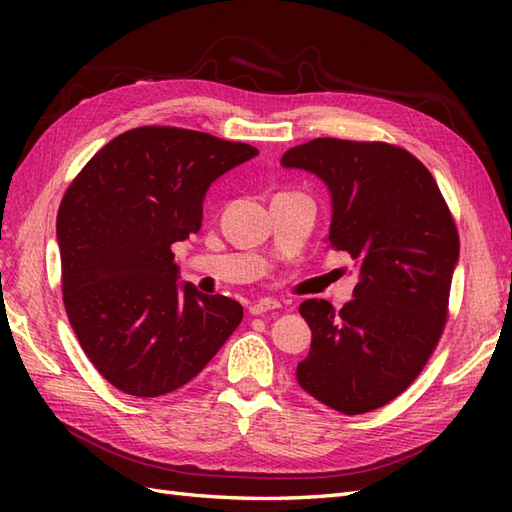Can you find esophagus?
Listing matches in <instances>:
<instances>
[{
	"label": "esophagus",
	"mask_w": 512,
	"mask_h": 512,
	"mask_svg": "<svg viewBox=\"0 0 512 512\" xmlns=\"http://www.w3.org/2000/svg\"><path fill=\"white\" fill-rule=\"evenodd\" d=\"M277 308H281V303L277 301V299H270V297H266V299H259V301H253L248 306V312L250 314H264V312H270V310H277Z\"/></svg>",
	"instance_id": "esophagus-1"
}]
</instances>
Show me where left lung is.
Masks as SVG:
<instances>
[{
	"instance_id": "1",
	"label": "left lung",
	"mask_w": 512,
	"mask_h": 512,
	"mask_svg": "<svg viewBox=\"0 0 512 512\" xmlns=\"http://www.w3.org/2000/svg\"><path fill=\"white\" fill-rule=\"evenodd\" d=\"M281 165L321 178L332 198L328 246L358 266L354 299L299 306L312 330L297 380L323 405L356 416L405 391L447 323L458 228L436 180L402 147L314 138Z\"/></svg>"
}]
</instances>
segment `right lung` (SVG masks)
Instances as JSON below:
<instances>
[{
	"mask_svg": "<svg viewBox=\"0 0 512 512\" xmlns=\"http://www.w3.org/2000/svg\"><path fill=\"white\" fill-rule=\"evenodd\" d=\"M246 143L180 127L110 140L57 215L63 303L83 352L116 389L158 398L198 376L242 323L235 299L180 284L171 244L202 226V202Z\"/></svg>",
	"mask_w": 512,
	"mask_h": 512,
	"instance_id": "add662e5",
	"label": "right lung"
}]
</instances>
